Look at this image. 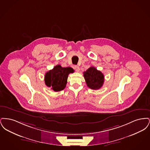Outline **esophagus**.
Wrapping results in <instances>:
<instances>
[{
    "label": "esophagus",
    "mask_w": 150,
    "mask_h": 150,
    "mask_svg": "<svg viewBox=\"0 0 150 150\" xmlns=\"http://www.w3.org/2000/svg\"><path fill=\"white\" fill-rule=\"evenodd\" d=\"M74 69H75V70H76V72H79V70H80L79 67L78 66H76V65L74 66Z\"/></svg>",
    "instance_id": "obj_1"
}]
</instances>
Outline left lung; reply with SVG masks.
Segmentation results:
<instances>
[{
  "label": "left lung",
  "instance_id": "obj_1",
  "mask_svg": "<svg viewBox=\"0 0 150 150\" xmlns=\"http://www.w3.org/2000/svg\"><path fill=\"white\" fill-rule=\"evenodd\" d=\"M84 77L86 85L92 89H98L103 84V74L94 67H91L86 71L84 72Z\"/></svg>",
  "mask_w": 150,
  "mask_h": 150
}]
</instances>
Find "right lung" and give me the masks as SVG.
Segmentation results:
<instances>
[{
  "mask_svg": "<svg viewBox=\"0 0 150 150\" xmlns=\"http://www.w3.org/2000/svg\"><path fill=\"white\" fill-rule=\"evenodd\" d=\"M74 71V69L70 67H62L61 65L58 64L45 74V84L47 86L51 87V89L54 92L62 91L66 86L68 75Z\"/></svg>",
  "mask_w": 150,
  "mask_h": 150,
  "instance_id": "right-lung-1",
  "label": "right lung"
}]
</instances>
